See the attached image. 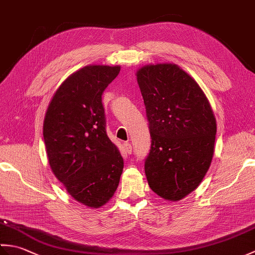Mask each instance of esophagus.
<instances>
[{
	"mask_svg": "<svg viewBox=\"0 0 255 255\" xmlns=\"http://www.w3.org/2000/svg\"><path fill=\"white\" fill-rule=\"evenodd\" d=\"M124 148H125V150H126L127 153H131V151H132V145H131V143L125 142V143H124Z\"/></svg>",
	"mask_w": 255,
	"mask_h": 255,
	"instance_id": "esophagus-1",
	"label": "esophagus"
}]
</instances>
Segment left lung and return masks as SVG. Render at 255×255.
Returning a JSON list of instances; mask_svg holds the SVG:
<instances>
[{
	"label": "left lung",
	"mask_w": 255,
	"mask_h": 255,
	"mask_svg": "<svg viewBox=\"0 0 255 255\" xmlns=\"http://www.w3.org/2000/svg\"><path fill=\"white\" fill-rule=\"evenodd\" d=\"M136 75L152 139L145 176L155 194L176 202L198 187L210 166L217 131L213 108L174 63L148 64Z\"/></svg>",
	"instance_id": "obj_1"
}]
</instances>
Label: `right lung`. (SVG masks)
<instances>
[{"mask_svg":"<svg viewBox=\"0 0 255 255\" xmlns=\"http://www.w3.org/2000/svg\"><path fill=\"white\" fill-rule=\"evenodd\" d=\"M119 66H86L63 81L48 105L44 140L53 174L86 207L100 208L118 187L123 156L106 133L102 94Z\"/></svg>","mask_w":255,"mask_h":255,"instance_id":"right-lung-1","label":"right lung"}]
</instances>
